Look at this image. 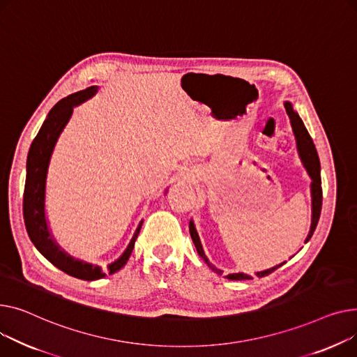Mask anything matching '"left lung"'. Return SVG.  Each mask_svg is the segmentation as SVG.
<instances>
[{
	"instance_id": "obj_1",
	"label": "left lung",
	"mask_w": 357,
	"mask_h": 357,
	"mask_svg": "<svg viewBox=\"0 0 357 357\" xmlns=\"http://www.w3.org/2000/svg\"><path fill=\"white\" fill-rule=\"evenodd\" d=\"M285 107V111L291 119V127H292V131H294V135H296V139H297V149H298V154H300V158L305 167V170L308 173V176L311 177V211H312V215H311V227H310V232H308V236L305 238V243L310 241V238L312 236L314 230H316L317 227V223H319V219H320V213H321V203H323V188H321V174H320V160H319V154H317V150H316V145H314L307 128L304 127V123L301 121V118L298 116V114L292 109V105L289 102H285L284 103ZM188 229H190V236L193 239V243L197 249V254L202 257V259L207 264V266L211 268L212 271H215L218 275H222L223 271L218 269L213 264H211V261L207 259V257L204 255V250L202 248V243H200V239H199V235H197V230L195 227V223L193 220H190V225H188ZM285 262L277 265V266H272L266 271H261V272H257L258 277H265V275H269L271 272H274L275 269H278L280 266H282ZM227 280H235V281H242V280H252V277L248 275V274H242V272H239V274H229L226 275Z\"/></svg>"
}]
</instances>
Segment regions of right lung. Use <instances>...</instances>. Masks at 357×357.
<instances>
[{"label":"right lung","instance_id":"1","mask_svg":"<svg viewBox=\"0 0 357 357\" xmlns=\"http://www.w3.org/2000/svg\"><path fill=\"white\" fill-rule=\"evenodd\" d=\"M98 91V86L86 88L85 91H79L76 93L69 95L68 98L59 100L53 109L49 112L46 121L41 125V128L36 138L30 145V151L27 155V176L24 185V197H23V215L27 234L30 241L34 243L38 252L43 255L49 262H52L56 268L65 272V274L85 280L95 281L107 277V274H114L119 271L131 257L135 241L142 226V220L139 222L135 234L123 250V254L112 264L107 266V271H102L100 266L83 262L72 258L53 239L45 212V197H46V177L49 170V162L54 145L57 142L59 135L63 128L69 122L73 108L76 105L85 102L92 98Z\"/></svg>","mask_w":357,"mask_h":357}]
</instances>
